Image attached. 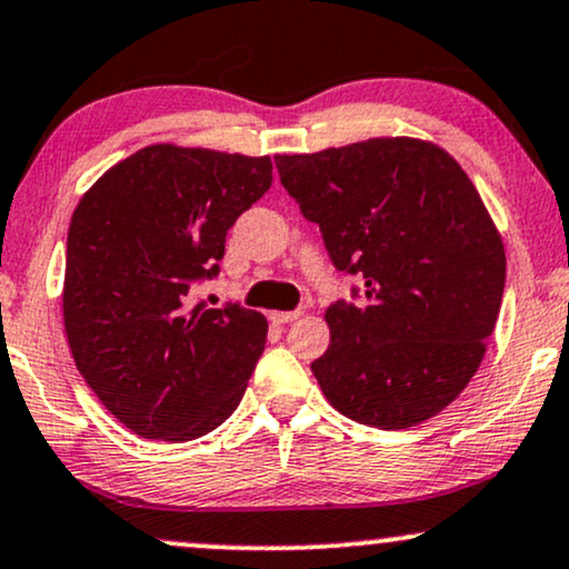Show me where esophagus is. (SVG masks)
Here are the masks:
<instances>
[{"instance_id":"obj_1","label":"esophagus","mask_w":569,"mask_h":569,"mask_svg":"<svg viewBox=\"0 0 569 569\" xmlns=\"http://www.w3.org/2000/svg\"><path fill=\"white\" fill-rule=\"evenodd\" d=\"M303 317V311H271L269 319L273 325H290V321H296Z\"/></svg>"}]
</instances>
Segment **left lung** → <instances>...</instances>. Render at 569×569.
I'll use <instances>...</instances> for the list:
<instances>
[{"mask_svg": "<svg viewBox=\"0 0 569 569\" xmlns=\"http://www.w3.org/2000/svg\"><path fill=\"white\" fill-rule=\"evenodd\" d=\"M273 163L335 269L361 279L356 303L325 313L332 338L311 371L327 401L380 430L443 411L486 356L507 279L478 189L446 150L411 137Z\"/></svg>", "mask_w": 569, "mask_h": 569, "instance_id": "obj_1", "label": "left lung"}]
</instances>
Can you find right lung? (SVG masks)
Instances as JSON below:
<instances>
[{"mask_svg": "<svg viewBox=\"0 0 569 569\" xmlns=\"http://www.w3.org/2000/svg\"><path fill=\"white\" fill-rule=\"evenodd\" d=\"M271 187V160L152 144L83 194L68 229L62 317L81 377L118 422L194 440L227 422L266 348L263 313L192 306L227 231Z\"/></svg>", "mask_w": 569, "mask_h": 569, "instance_id": "1", "label": "right lung"}]
</instances>
